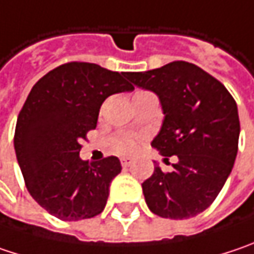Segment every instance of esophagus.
<instances>
[{"instance_id":"esophagus-1","label":"esophagus","mask_w":254,"mask_h":254,"mask_svg":"<svg viewBox=\"0 0 254 254\" xmlns=\"http://www.w3.org/2000/svg\"><path fill=\"white\" fill-rule=\"evenodd\" d=\"M121 164H122V167H129L130 164H132V159L130 158H127V157H124V158H121Z\"/></svg>"}]
</instances>
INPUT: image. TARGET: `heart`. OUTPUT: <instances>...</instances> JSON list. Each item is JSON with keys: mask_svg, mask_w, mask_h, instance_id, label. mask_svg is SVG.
Instances as JSON below:
<instances>
[{"mask_svg": "<svg viewBox=\"0 0 254 254\" xmlns=\"http://www.w3.org/2000/svg\"><path fill=\"white\" fill-rule=\"evenodd\" d=\"M142 143L141 135L133 133H119L111 139V146L116 154L121 155H130L139 149Z\"/></svg>", "mask_w": 254, "mask_h": 254, "instance_id": "obj_1", "label": "heart"}]
</instances>
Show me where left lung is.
Returning <instances> with one entry per match:
<instances>
[{
  "instance_id": "8db88e82",
  "label": "left lung",
  "mask_w": 254,
  "mask_h": 254,
  "mask_svg": "<svg viewBox=\"0 0 254 254\" xmlns=\"http://www.w3.org/2000/svg\"><path fill=\"white\" fill-rule=\"evenodd\" d=\"M127 77L159 97L165 118L151 145L167 161L178 158L174 171L155 164L143 181L146 205L164 218L195 217L216 200L233 170L240 133L236 100L223 83L188 62Z\"/></svg>"
}]
</instances>
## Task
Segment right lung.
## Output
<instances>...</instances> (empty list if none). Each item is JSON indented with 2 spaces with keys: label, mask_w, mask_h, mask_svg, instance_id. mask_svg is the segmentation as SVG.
<instances>
[{
  "label": "right lung",
  "mask_w": 254,
  "mask_h": 254,
  "mask_svg": "<svg viewBox=\"0 0 254 254\" xmlns=\"http://www.w3.org/2000/svg\"><path fill=\"white\" fill-rule=\"evenodd\" d=\"M132 90L125 73L83 62L53 68L33 86L17 119L14 148L30 195L52 216L77 221L103 211L121 161H82L80 142L96 127L105 99Z\"/></svg>",
  "instance_id": "right-lung-1"
}]
</instances>
